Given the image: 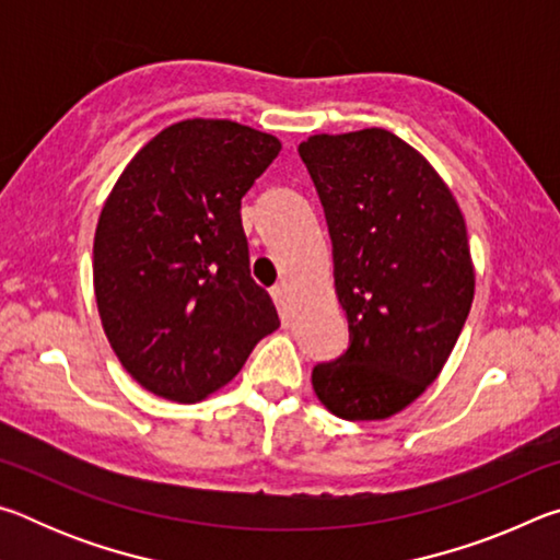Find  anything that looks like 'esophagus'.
Masks as SVG:
<instances>
[{
    "label": "esophagus",
    "mask_w": 560,
    "mask_h": 560,
    "mask_svg": "<svg viewBox=\"0 0 560 560\" xmlns=\"http://www.w3.org/2000/svg\"><path fill=\"white\" fill-rule=\"evenodd\" d=\"M271 299H273V303H277L281 318L287 320L289 318V293H287V287H283V283H279V287H273L271 289Z\"/></svg>",
    "instance_id": "34e87169"
}]
</instances>
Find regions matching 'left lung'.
<instances>
[{
	"instance_id": "1",
	"label": "left lung",
	"mask_w": 560,
	"mask_h": 560,
	"mask_svg": "<svg viewBox=\"0 0 560 560\" xmlns=\"http://www.w3.org/2000/svg\"><path fill=\"white\" fill-rule=\"evenodd\" d=\"M324 205L350 346L314 368L340 420H385L438 381L474 301L467 224L428 158L383 128L299 145Z\"/></svg>"
}]
</instances>
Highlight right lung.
Returning <instances> with one entry per match:
<instances>
[{
    "instance_id": "obj_1",
    "label": "right lung",
    "mask_w": 560,
    "mask_h": 560,
    "mask_svg": "<svg viewBox=\"0 0 560 560\" xmlns=\"http://www.w3.org/2000/svg\"><path fill=\"white\" fill-rule=\"evenodd\" d=\"M279 138L234 120L187 118L138 150L103 202L93 291L132 381L200 402L242 371L279 314L249 277L242 197Z\"/></svg>"
}]
</instances>
